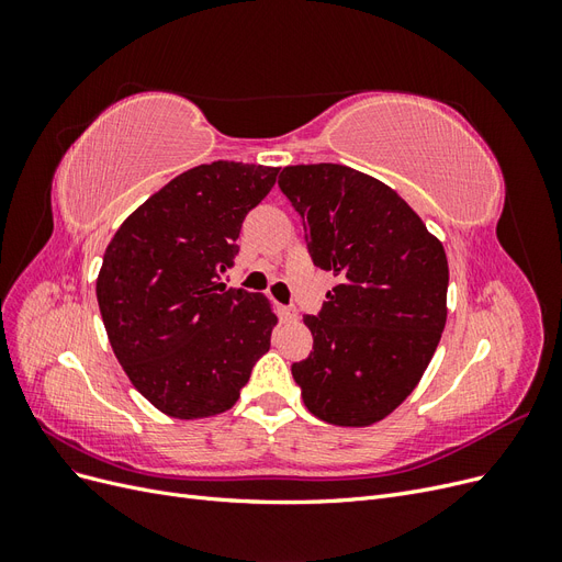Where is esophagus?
Instances as JSON below:
<instances>
[{"instance_id": "1", "label": "esophagus", "mask_w": 562, "mask_h": 562, "mask_svg": "<svg viewBox=\"0 0 562 562\" xmlns=\"http://www.w3.org/2000/svg\"><path fill=\"white\" fill-rule=\"evenodd\" d=\"M297 316H300V312H297V307H281V318L283 321H297Z\"/></svg>"}]
</instances>
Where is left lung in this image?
<instances>
[{"mask_svg": "<svg viewBox=\"0 0 562 562\" xmlns=\"http://www.w3.org/2000/svg\"><path fill=\"white\" fill-rule=\"evenodd\" d=\"M316 267L339 283L304 316L314 351L293 363L307 411L370 427L413 394L448 318L443 244L389 184L342 164L285 166Z\"/></svg>", "mask_w": 562, "mask_h": 562, "instance_id": "8db88e82", "label": "left lung"}]
</instances>
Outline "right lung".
<instances>
[{"label":"right lung","instance_id":"obj_1","mask_svg":"<svg viewBox=\"0 0 562 562\" xmlns=\"http://www.w3.org/2000/svg\"><path fill=\"white\" fill-rule=\"evenodd\" d=\"M274 166L190 168L116 229L95 281L116 361L168 417L201 419L239 401L269 351L277 316L265 295L220 277L239 252L241 223L269 194Z\"/></svg>","mask_w":562,"mask_h":562}]
</instances>
